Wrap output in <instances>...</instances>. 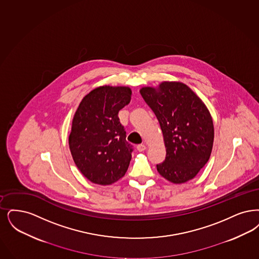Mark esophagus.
I'll return each instance as SVG.
<instances>
[{"label": "esophagus", "instance_id": "esophagus-1", "mask_svg": "<svg viewBox=\"0 0 259 259\" xmlns=\"http://www.w3.org/2000/svg\"><path fill=\"white\" fill-rule=\"evenodd\" d=\"M145 149H146V146L145 145H139L137 146V150L139 152H143V151H145Z\"/></svg>", "mask_w": 259, "mask_h": 259}]
</instances>
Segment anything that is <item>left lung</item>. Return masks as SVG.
Wrapping results in <instances>:
<instances>
[{"label": "left lung", "mask_w": 259, "mask_h": 259, "mask_svg": "<svg viewBox=\"0 0 259 259\" xmlns=\"http://www.w3.org/2000/svg\"><path fill=\"white\" fill-rule=\"evenodd\" d=\"M160 123L166 159L160 176L174 184L192 180L206 165L213 147L214 125L204 102L187 84L164 81L140 90Z\"/></svg>", "instance_id": "8db88e82"}]
</instances>
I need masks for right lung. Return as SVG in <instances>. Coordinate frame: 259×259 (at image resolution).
<instances>
[{
	"label": "right lung",
	"instance_id": "1",
	"mask_svg": "<svg viewBox=\"0 0 259 259\" xmlns=\"http://www.w3.org/2000/svg\"><path fill=\"white\" fill-rule=\"evenodd\" d=\"M124 85H100L79 104L68 138L73 161L94 184L112 185L124 176L132 148L118 121V112L131 100Z\"/></svg>",
	"mask_w": 259,
	"mask_h": 259
}]
</instances>
